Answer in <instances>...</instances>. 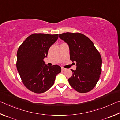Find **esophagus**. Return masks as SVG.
<instances>
[{"label":"esophagus","mask_w":120,"mask_h":120,"mask_svg":"<svg viewBox=\"0 0 120 120\" xmlns=\"http://www.w3.org/2000/svg\"><path fill=\"white\" fill-rule=\"evenodd\" d=\"M66 70V68H62V71H65Z\"/></svg>","instance_id":"1"}]
</instances>
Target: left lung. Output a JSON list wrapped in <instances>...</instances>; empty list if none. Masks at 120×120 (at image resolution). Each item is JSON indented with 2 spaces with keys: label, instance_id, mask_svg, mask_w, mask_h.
I'll list each match as a JSON object with an SVG mask.
<instances>
[{
  "label": "left lung",
  "instance_id": "left-lung-1",
  "mask_svg": "<svg viewBox=\"0 0 120 120\" xmlns=\"http://www.w3.org/2000/svg\"><path fill=\"white\" fill-rule=\"evenodd\" d=\"M59 37L68 45L70 60L76 62V70L68 82L79 93L90 92L95 86L102 71V58L94 44L79 33H65Z\"/></svg>",
  "mask_w": 120,
  "mask_h": 120
}]
</instances>
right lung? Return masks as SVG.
Listing matches in <instances>:
<instances>
[{"label": "right lung", "instance_id": "obj_1", "mask_svg": "<svg viewBox=\"0 0 120 120\" xmlns=\"http://www.w3.org/2000/svg\"><path fill=\"white\" fill-rule=\"evenodd\" d=\"M58 38V34H33L18 48L17 69L23 84L31 92L42 93L47 91L53 85L56 75L61 72L60 66L49 67L43 60Z\"/></svg>", "mask_w": 120, "mask_h": 120}]
</instances>
